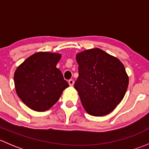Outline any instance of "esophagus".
<instances>
[{
    "label": "esophagus",
    "mask_w": 149,
    "mask_h": 149,
    "mask_svg": "<svg viewBox=\"0 0 149 149\" xmlns=\"http://www.w3.org/2000/svg\"><path fill=\"white\" fill-rule=\"evenodd\" d=\"M68 84L70 86H73V84H74V81H73V79H70V80L68 81Z\"/></svg>",
    "instance_id": "1"
}]
</instances>
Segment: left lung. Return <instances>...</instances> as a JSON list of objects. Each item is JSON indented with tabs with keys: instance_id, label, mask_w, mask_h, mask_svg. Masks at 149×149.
<instances>
[{
	"instance_id": "left-lung-1",
	"label": "left lung",
	"mask_w": 149,
	"mask_h": 149,
	"mask_svg": "<svg viewBox=\"0 0 149 149\" xmlns=\"http://www.w3.org/2000/svg\"><path fill=\"white\" fill-rule=\"evenodd\" d=\"M79 77L74 87L86 112L92 116L108 115L123 100L129 84L124 65L100 48L76 54Z\"/></svg>"
}]
</instances>
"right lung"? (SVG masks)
Returning a JSON list of instances; mask_svg holds the SVG:
<instances>
[{"mask_svg":"<svg viewBox=\"0 0 149 149\" xmlns=\"http://www.w3.org/2000/svg\"><path fill=\"white\" fill-rule=\"evenodd\" d=\"M61 54L38 52L26 58L14 73L16 94L30 109L45 112L50 109L69 86L56 65Z\"/></svg>","mask_w":149,"mask_h":149,"instance_id":"1","label":"right lung"}]
</instances>
